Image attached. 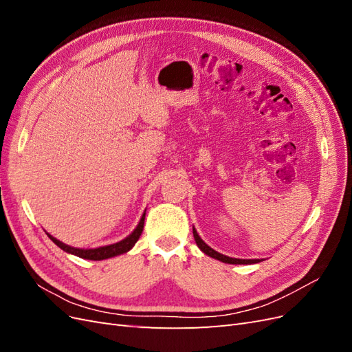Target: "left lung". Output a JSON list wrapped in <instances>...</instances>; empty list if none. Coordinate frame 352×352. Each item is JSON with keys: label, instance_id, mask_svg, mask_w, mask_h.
Returning <instances> with one entry per match:
<instances>
[{"label": "left lung", "instance_id": "obj_1", "mask_svg": "<svg viewBox=\"0 0 352 352\" xmlns=\"http://www.w3.org/2000/svg\"><path fill=\"white\" fill-rule=\"evenodd\" d=\"M192 232H194V238H195L198 248L204 254H207L208 257H211V258H216L221 263H228V264H255V263L261 261L258 258L257 260H242V258H232V257H228V255H223V254L217 252L216 250H212L211 247H208V245L201 239V236L198 235V232L195 230V228H192Z\"/></svg>", "mask_w": 352, "mask_h": 352}]
</instances>
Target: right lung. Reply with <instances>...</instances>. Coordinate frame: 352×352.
I'll use <instances>...</instances> for the list:
<instances>
[{"instance_id":"right-lung-1","label":"right lung","mask_w":352,"mask_h":352,"mask_svg":"<svg viewBox=\"0 0 352 352\" xmlns=\"http://www.w3.org/2000/svg\"><path fill=\"white\" fill-rule=\"evenodd\" d=\"M146 211V210H145ZM145 211L144 214L140 220V223H138V226L133 229V232L131 233V235H127L124 239L116 242V243H111V245H105V247H98V248H74V247H70V245H66L63 243L61 241H58L57 238L51 236L50 233H47L48 238L54 242L57 247H60L63 251H66L69 254H73L76 255V257H80V258H85V260H94V261H101V260H107V258H111V257H117V255H122V254H126L127 251H131L133 248V245L136 243V241L140 239L141 233L144 230V221H145Z\"/></svg>"}]
</instances>
